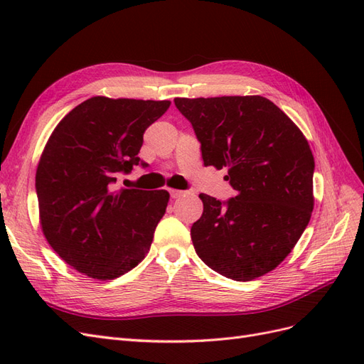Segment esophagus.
<instances>
[{
  "instance_id": "34e87169",
  "label": "esophagus",
  "mask_w": 364,
  "mask_h": 364,
  "mask_svg": "<svg viewBox=\"0 0 364 364\" xmlns=\"http://www.w3.org/2000/svg\"><path fill=\"white\" fill-rule=\"evenodd\" d=\"M168 193H170V196L173 197V199H178V197L183 196L186 191H183V190H174V188H168Z\"/></svg>"
}]
</instances>
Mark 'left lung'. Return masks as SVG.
<instances>
[{
    "instance_id": "left-lung-1",
    "label": "left lung",
    "mask_w": 364,
    "mask_h": 364,
    "mask_svg": "<svg viewBox=\"0 0 364 364\" xmlns=\"http://www.w3.org/2000/svg\"><path fill=\"white\" fill-rule=\"evenodd\" d=\"M200 142L205 165L228 170L235 196L200 194L191 226L199 258L234 281L278 267L311 218L314 158L293 121L259 95L174 98Z\"/></svg>"
}]
</instances>
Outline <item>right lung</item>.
<instances>
[{"label":"right lung","instance_id":"obj_1","mask_svg":"<svg viewBox=\"0 0 364 364\" xmlns=\"http://www.w3.org/2000/svg\"><path fill=\"white\" fill-rule=\"evenodd\" d=\"M168 100L92 97L54 129L36 171L41 226L58 255L94 279H114L144 259L165 214V190H114L135 165L146 129Z\"/></svg>","mask_w":364,"mask_h":364}]
</instances>
